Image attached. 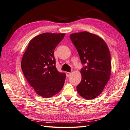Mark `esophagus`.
<instances>
[{"instance_id":"obj_1","label":"esophagus","mask_w":130,"mask_h":130,"mask_svg":"<svg viewBox=\"0 0 130 130\" xmlns=\"http://www.w3.org/2000/svg\"><path fill=\"white\" fill-rule=\"evenodd\" d=\"M66 75H67V77H69L70 75H71V73H68V72H67V73H66Z\"/></svg>"}]
</instances>
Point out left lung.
<instances>
[{
    "instance_id": "8db88e82",
    "label": "left lung",
    "mask_w": 130,
    "mask_h": 130,
    "mask_svg": "<svg viewBox=\"0 0 130 130\" xmlns=\"http://www.w3.org/2000/svg\"><path fill=\"white\" fill-rule=\"evenodd\" d=\"M70 38L84 65L77 92L86 99H93L101 93L111 75L109 49L103 39L87 31L72 34Z\"/></svg>"
}]
</instances>
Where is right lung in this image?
<instances>
[{"label":"right lung","mask_w":130,"mask_h":130,"mask_svg":"<svg viewBox=\"0 0 130 130\" xmlns=\"http://www.w3.org/2000/svg\"><path fill=\"white\" fill-rule=\"evenodd\" d=\"M65 34L43 33L31 40L23 55L21 67L29 85L44 98L52 97L63 87L66 74L56 68L54 52Z\"/></svg>","instance_id":"1"}]
</instances>
